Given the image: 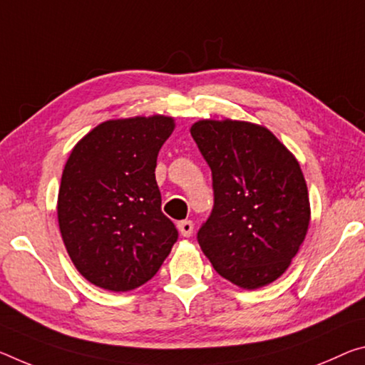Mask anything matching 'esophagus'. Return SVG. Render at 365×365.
<instances>
[{"mask_svg": "<svg viewBox=\"0 0 365 365\" xmlns=\"http://www.w3.org/2000/svg\"><path fill=\"white\" fill-rule=\"evenodd\" d=\"M178 232L182 237H190L193 234V222L192 221H180L177 224Z\"/></svg>", "mask_w": 365, "mask_h": 365, "instance_id": "34e87169", "label": "esophagus"}]
</instances>
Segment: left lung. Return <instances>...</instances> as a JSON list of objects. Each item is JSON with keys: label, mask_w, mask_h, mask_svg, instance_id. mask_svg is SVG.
I'll return each instance as SVG.
<instances>
[{"label": "left lung", "mask_w": 365, "mask_h": 365, "mask_svg": "<svg viewBox=\"0 0 365 365\" xmlns=\"http://www.w3.org/2000/svg\"><path fill=\"white\" fill-rule=\"evenodd\" d=\"M190 133L212 172L214 207L198 232L201 250L235 286L271 284L297 255L310 224L297 159L250 121L198 120Z\"/></svg>", "instance_id": "1"}]
</instances>
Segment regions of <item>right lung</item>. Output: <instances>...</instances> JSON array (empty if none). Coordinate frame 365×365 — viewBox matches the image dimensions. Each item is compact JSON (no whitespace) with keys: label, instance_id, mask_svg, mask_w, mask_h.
Masks as SVG:
<instances>
[{"label":"right lung","instance_id":"1","mask_svg":"<svg viewBox=\"0 0 365 365\" xmlns=\"http://www.w3.org/2000/svg\"><path fill=\"white\" fill-rule=\"evenodd\" d=\"M175 120H107L76 143L58 192V225L73 264L112 292L143 286L169 257L178 232L160 211L155 164Z\"/></svg>","mask_w":365,"mask_h":365}]
</instances>
